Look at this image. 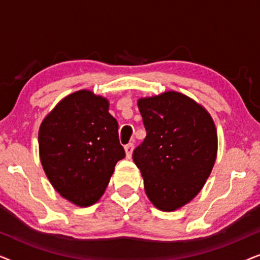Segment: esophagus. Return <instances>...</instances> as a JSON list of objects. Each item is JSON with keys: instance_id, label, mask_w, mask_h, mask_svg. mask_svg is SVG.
I'll return each mask as SVG.
<instances>
[{"instance_id": "34e87169", "label": "esophagus", "mask_w": 260, "mask_h": 260, "mask_svg": "<svg viewBox=\"0 0 260 260\" xmlns=\"http://www.w3.org/2000/svg\"><path fill=\"white\" fill-rule=\"evenodd\" d=\"M124 150H125L126 158H131V155H133V151H134V144L133 143L126 144L125 147H124Z\"/></svg>"}]
</instances>
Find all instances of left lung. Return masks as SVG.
<instances>
[{
	"label": "left lung",
	"mask_w": 260,
	"mask_h": 260,
	"mask_svg": "<svg viewBox=\"0 0 260 260\" xmlns=\"http://www.w3.org/2000/svg\"><path fill=\"white\" fill-rule=\"evenodd\" d=\"M147 130L134 150L145 194L159 211L173 212L200 193L218 154V134L201 104L176 91L140 98Z\"/></svg>",
	"instance_id": "obj_1"
}]
</instances>
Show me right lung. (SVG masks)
I'll return each mask as SVG.
<instances>
[{
  "mask_svg": "<svg viewBox=\"0 0 260 260\" xmlns=\"http://www.w3.org/2000/svg\"><path fill=\"white\" fill-rule=\"evenodd\" d=\"M110 103L90 90L62 98L39 129V155L53 188L79 207L103 197L125 151Z\"/></svg>",
  "mask_w": 260,
  "mask_h": 260,
  "instance_id": "obj_1",
  "label": "right lung"
}]
</instances>
